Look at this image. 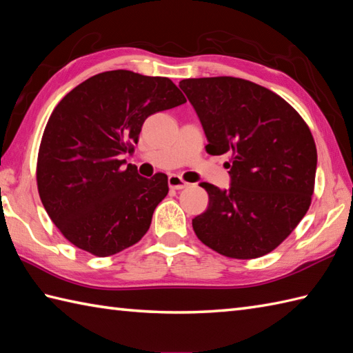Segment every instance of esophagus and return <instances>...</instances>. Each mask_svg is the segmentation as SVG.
Returning <instances> with one entry per match:
<instances>
[{
	"instance_id": "obj_1",
	"label": "esophagus",
	"mask_w": 353,
	"mask_h": 353,
	"mask_svg": "<svg viewBox=\"0 0 353 353\" xmlns=\"http://www.w3.org/2000/svg\"><path fill=\"white\" fill-rule=\"evenodd\" d=\"M168 183H169L170 189H174V190H183L187 185H189V183H185L184 179L178 175H170L168 178Z\"/></svg>"
}]
</instances>
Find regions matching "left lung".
<instances>
[{
    "label": "left lung",
    "mask_w": 353,
    "mask_h": 353,
    "mask_svg": "<svg viewBox=\"0 0 353 353\" xmlns=\"http://www.w3.org/2000/svg\"><path fill=\"white\" fill-rule=\"evenodd\" d=\"M179 88L196 110L211 155L230 154L231 187L202 183L208 208L192 221L217 254L272 252L307 214L317 150L307 122L275 92L236 77L189 78Z\"/></svg>",
    "instance_id": "obj_1"
}]
</instances>
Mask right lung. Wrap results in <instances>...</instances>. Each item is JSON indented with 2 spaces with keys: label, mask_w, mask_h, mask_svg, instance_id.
<instances>
[{
  "label": "right lung",
  "mask_w": 353,
  "mask_h": 353,
  "mask_svg": "<svg viewBox=\"0 0 353 353\" xmlns=\"http://www.w3.org/2000/svg\"><path fill=\"white\" fill-rule=\"evenodd\" d=\"M185 103L166 77L117 69L93 75L60 101L37 154L39 196L63 237L95 256L114 255L150 230L168 175L122 169L148 116Z\"/></svg>",
  "instance_id": "obj_1"
}]
</instances>
